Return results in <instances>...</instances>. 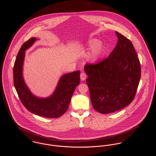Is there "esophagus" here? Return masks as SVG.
I'll use <instances>...</instances> for the list:
<instances>
[{"instance_id":"1","label":"esophagus","mask_w":156,"mask_h":156,"mask_svg":"<svg viewBox=\"0 0 156 156\" xmlns=\"http://www.w3.org/2000/svg\"><path fill=\"white\" fill-rule=\"evenodd\" d=\"M80 79L83 81L86 79V74H85V73H82L80 75Z\"/></svg>"}]
</instances>
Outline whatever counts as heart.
<instances>
[{"label": "heart", "mask_w": 156, "mask_h": 156, "mask_svg": "<svg viewBox=\"0 0 156 156\" xmlns=\"http://www.w3.org/2000/svg\"><path fill=\"white\" fill-rule=\"evenodd\" d=\"M87 49L90 50L87 55V60L90 64H95L100 62L105 57L107 52L105 44L100 43L97 39H92L86 44Z\"/></svg>", "instance_id": "heart-1"}]
</instances>
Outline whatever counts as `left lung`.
<instances>
[{
    "mask_svg": "<svg viewBox=\"0 0 156 156\" xmlns=\"http://www.w3.org/2000/svg\"><path fill=\"white\" fill-rule=\"evenodd\" d=\"M115 34L118 41L108 57L84 67L92 106L100 113L115 112L130 104L141 78L140 62L133 44L122 34Z\"/></svg>",
    "mask_w": 156,
    "mask_h": 156,
    "instance_id": "8db88e82",
    "label": "left lung"
}]
</instances>
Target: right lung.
Masks as SVG:
<instances>
[{
    "instance_id": "obj_1",
    "label": "right lung",
    "mask_w": 156,
    "mask_h": 156,
    "mask_svg": "<svg viewBox=\"0 0 156 156\" xmlns=\"http://www.w3.org/2000/svg\"><path fill=\"white\" fill-rule=\"evenodd\" d=\"M36 40V37L30 38L21 46L17 54L14 66L15 88L23 104L29 112L44 117L58 118L69 108L73 92L80 82V71L62 75L54 92L49 97L42 98L34 95L25 83L23 70L26 51Z\"/></svg>"
}]
</instances>
